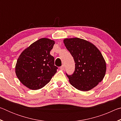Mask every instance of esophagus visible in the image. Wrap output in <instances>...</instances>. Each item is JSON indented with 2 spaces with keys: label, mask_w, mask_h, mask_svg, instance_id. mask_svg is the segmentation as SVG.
Wrapping results in <instances>:
<instances>
[{
  "label": "esophagus",
  "mask_w": 121,
  "mask_h": 121,
  "mask_svg": "<svg viewBox=\"0 0 121 121\" xmlns=\"http://www.w3.org/2000/svg\"><path fill=\"white\" fill-rule=\"evenodd\" d=\"M60 69H61V70H64L65 69V66H64V65H61V66L60 67Z\"/></svg>",
  "instance_id": "34e87169"
}]
</instances>
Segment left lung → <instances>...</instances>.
I'll return each mask as SVG.
<instances>
[{
  "instance_id": "1",
  "label": "left lung",
  "mask_w": 121,
  "mask_h": 121,
  "mask_svg": "<svg viewBox=\"0 0 121 121\" xmlns=\"http://www.w3.org/2000/svg\"><path fill=\"white\" fill-rule=\"evenodd\" d=\"M63 42L75 63L73 74L65 73L69 82L80 91L93 89L106 73V65L101 52L93 44L81 38L65 39Z\"/></svg>"
}]
</instances>
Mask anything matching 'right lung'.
I'll return each instance as SVG.
<instances>
[{"mask_svg":"<svg viewBox=\"0 0 121 121\" xmlns=\"http://www.w3.org/2000/svg\"><path fill=\"white\" fill-rule=\"evenodd\" d=\"M54 43L48 38H41L23 51L18 58L16 75L29 89H41L56 73L58 68L54 65V57L50 54Z\"/></svg>","mask_w":121,"mask_h":121,"instance_id":"right-lung-1","label":"right lung"}]
</instances>
